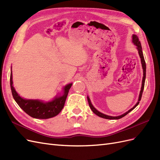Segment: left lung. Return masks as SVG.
<instances>
[{
    "label": "left lung",
    "mask_w": 160,
    "mask_h": 160,
    "mask_svg": "<svg viewBox=\"0 0 160 160\" xmlns=\"http://www.w3.org/2000/svg\"><path fill=\"white\" fill-rule=\"evenodd\" d=\"M132 42L134 43L135 45L137 46V49H138L139 55V57L141 58V65H142V68H143V80H142V84H141V90H140V92H139V98H138V101L135 104V105L133 107L131 108L130 110H129L127 112H125L124 114H122L121 115L119 116H117V117H112V116H109V115H104V114L102 113L99 112L98 111H97V109H96L94 106L92 105V104L91 103L90 101V99L89 98V97L88 96L87 97V99H88V102L89 104V106L90 108H91V110L92 111V112L96 114V115H98L100 117H102L104 118H106V119H119V118H121L122 117H125V115H127V114L129 112H130L131 111H133V109L138 105L139 101L141 99V97H142V94H143V91L144 89V85H145V77H146V64H145V62L144 60V57H143V52H142V48H141V43L139 42V40L138 39V37L136 35H132Z\"/></svg>",
    "instance_id": "1"
}]
</instances>
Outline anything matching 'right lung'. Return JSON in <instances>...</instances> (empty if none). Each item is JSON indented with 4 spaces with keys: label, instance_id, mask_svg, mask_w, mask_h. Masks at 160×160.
Wrapping results in <instances>:
<instances>
[{
    "label": "right lung",
    "instance_id": "obj_1",
    "mask_svg": "<svg viewBox=\"0 0 160 160\" xmlns=\"http://www.w3.org/2000/svg\"><path fill=\"white\" fill-rule=\"evenodd\" d=\"M12 82V68L11 70L10 84L12 97L16 102L27 115L35 118L46 119L58 115L64 106L67 96L72 83L68 84L62 88V94H57L53 100L44 102L38 99H25L17 92Z\"/></svg>",
    "mask_w": 160,
    "mask_h": 160
}]
</instances>
